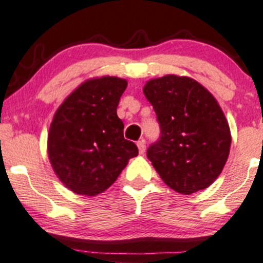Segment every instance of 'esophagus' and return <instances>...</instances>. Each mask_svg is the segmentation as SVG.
Segmentation results:
<instances>
[{
	"label": "esophagus",
	"mask_w": 263,
	"mask_h": 263,
	"mask_svg": "<svg viewBox=\"0 0 263 263\" xmlns=\"http://www.w3.org/2000/svg\"><path fill=\"white\" fill-rule=\"evenodd\" d=\"M138 149H139V153L140 154H144L145 153V149H146V145H145V141L144 140H140L138 141Z\"/></svg>",
	"instance_id": "1"
}]
</instances>
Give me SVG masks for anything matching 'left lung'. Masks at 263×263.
Returning <instances> with one entry per match:
<instances>
[{
  "label": "left lung",
  "instance_id": "obj_1",
  "mask_svg": "<svg viewBox=\"0 0 263 263\" xmlns=\"http://www.w3.org/2000/svg\"><path fill=\"white\" fill-rule=\"evenodd\" d=\"M144 95L161 132L146 155L162 181L182 194L211 186L223 171L231 144L217 100L196 80L176 75L147 81Z\"/></svg>",
  "mask_w": 263,
  "mask_h": 263
}]
</instances>
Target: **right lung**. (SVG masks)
Segmentation results:
<instances>
[{"instance_id": "1", "label": "right lung", "mask_w": 263, "mask_h": 263, "mask_svg": "<svg viewBox=\"0 0 263 263\" xmlns=\"http://www.w3.org/2000/svg\"><path fill=\"white\" fill-rule=\"evenodd\" d=\"M126 85L114 76L87 80L58 108L49 129V160L72 192L89 197L104 192L138 155L117 116Z\"/></svg>"}]
</instances>
